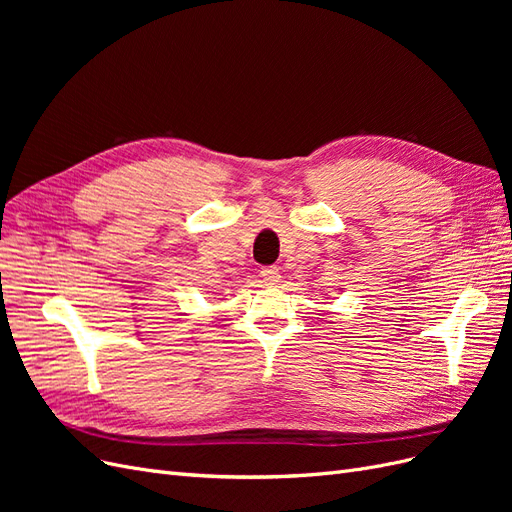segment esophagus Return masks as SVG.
<instances>
[{
    "mask_svg": "<svg viewBox=\"0 0 512 512\" xmlns=\"http://www.w3.org/2000/svg\"><path fill=\"white\" fill-rule=\"evenodd\" d=\"M260 277L267 286H273V284L280 282V269H277V267H262Z\"/></svg>",
    "mask_w": 512,
    "mask_h": 512,
    "instance_id": "esophagus-1",
    "label": "esophagus"
}]
</instances>
